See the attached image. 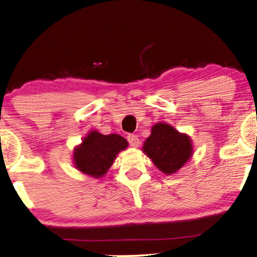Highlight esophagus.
Returning <instances> with one entry per match:
<instances>
[{
	"instance_id": "34e87169",
	"label": "esophagus",
	"mask_w": 257,
	"mask_h": 257,
	"mask_svg": "<svg viewBox=\"0 0 257 257\" xmlns=\"http://www.w3.org/2000/svg\"><path fill=\"white\" fill-rule=\"evenodd\" d=\"M128 142H129V144H130V147H133V148H137L139 147V144H140V139L139 137H137L136 135H129L128 137Z\"/></svg>"
}]
</instances>
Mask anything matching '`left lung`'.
<instances>
[{"mask_svg":"<svg viewBox=\"0 0 257 257\" xmlns=\"http://www.w3.org/2000/svg\"><path fill=\"white\" fill-rule=\"evenodd\" d=\"M142 151L159 171L171 175L186 165L193 156L194 147L187 134L180 133L164 122H158L152 125L150 136L145 140Z\"/></svg>","mask_w":257,"mask_h":257,"instance_id":"1","label":"left lung"}]
</instances>
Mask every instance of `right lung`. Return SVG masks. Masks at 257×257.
<instances>
[{
	"label": "right lung",
	"mask_w": 257,
	"mask_h": 257,
	"mask_svg": "<svg viewBox=\"0 0 257 257\" xmlns=\"http://www.w3.org/2000/svg\"><path fill=\"white\" fill-rule=\"evenodd\" d=\"M128 148V142L117 134L102 135L91 130L72 152V163L83 174L102 178L113 165L116 156Z\"/></svg>",
	"instance_id": "1"
}]
</instances>
